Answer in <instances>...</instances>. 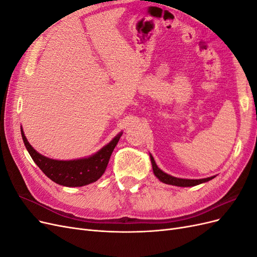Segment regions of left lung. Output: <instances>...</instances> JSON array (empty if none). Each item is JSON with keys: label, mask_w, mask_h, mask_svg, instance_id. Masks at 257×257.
<instances>
[{"label": "left lung", "mask_w": 257, "mask_h": 257, "mask_svg": "<svg viewBox=\"0 0 257 257\" xmlns=\"http://www.w3.org/2000/svg\"><path fill=\"white\" fill-rule=\"evenodd\" d=\"M150 160H151V164H152V169H153V174L154 176L157 177L159 180L163 183H166V184H170V185H176V186H195L198 185L200 183H205L211 180L215 176L212 177H208L205 179H182V178H177L174 176H170L166 173L163 172L162 169H160L157 165V163H155L154 159L152 155L150 154Z\"/></svg>", "instance_id": "obj_1"}]
</instances>
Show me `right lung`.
I'll return each instance as SVG.
<instances>
[{
    "mask_svg": "<svg viewBox=\"0 0 257 257\" xmlns=\"http://www.w3.org/2000/svg\"><path fill=\"white\" fill-rule=\"evenodd\" d=\"M122 134L123 132H120L118 135L112 138L110 143H108L102 149L88 158L61 161L49 159L38 153L30 145L21 127L23 143H25L27 150L30 153L31 158L35 162V164L53 182L63 186H69V188L93 183L103 176L111 157V153Z\"/></svg>",
    "mask_w": 257,
    "mask_h": 257,
    "instance_id": "obj_1",
    "label": "right lung"
}]
</instances>
